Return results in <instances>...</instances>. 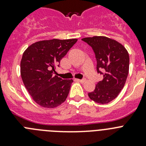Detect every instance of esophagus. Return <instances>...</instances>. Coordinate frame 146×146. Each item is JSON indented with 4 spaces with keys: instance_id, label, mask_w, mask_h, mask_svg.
<instances>
[{
    "instance_id": "1",
    "label": "esophagus",
    "mask_w": 146,
    "mask_h": 146,
    "mask_svg": "<svg viewBox=\"0 0 146 146\" xmlns=\"http://www.w3.org/2000/svg\"><path fill=\"white\" fill-rule=\"evenodd\" d=\"M76 80L78 81V82H86V79H82V80L76 79Z\"/></svg>"
}]
</instances>
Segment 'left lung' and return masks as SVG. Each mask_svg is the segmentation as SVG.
Listing matches in <instances>:
<instances>
[{"label":"left lung","instance_id":"obj_1","mask_svg":"<svg viewBox=\"0 0 146 146\" xmlns=\"http://www.w3.org/2000/svg\"><path fill=\"white\" fill-rule=\"evenodd\" d=\"M82 40L92 47L97 62L96 70L103 74L102 80L88 93L89 98L99 104H108L118 96L125 85L129 69L128 52L119 42L106 36Z\"/></svg>","mask_w":146,"mask_h":146}]
</instances>
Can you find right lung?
I'll list each match as a JSON object with an SVG mask.
<instances>
[{"label": "right lung", "instance_id": "add662e5", "mask_svg": "<svg viewBox=\"0 0 146 146\" xmlns=\"http://www.w3.org/2000/svg\"><path fill=\"white\" fill-rule=\"evenodd\" d=\"M72 39L44 40L30 45L23 52L20 74L33 101L45 108H54L65 102L72 80L53 75L56 66L77 42Z\"/></svg>", "mask_w": 146, "mask_h": 146}]
</instances>
